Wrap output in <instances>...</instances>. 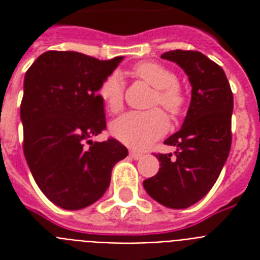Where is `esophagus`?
I'll use <instances>...</instances> for the list:
<instances>
[{
    "label": "esophagus",
    "mask_w": 260,
    "mask_h": 260,
    "mask_svg": "<svg viewBox=\"0 0 260 260\" xmlns=\"http://www.w3.org/2000/svg\"><path fill=\"white\" fill-rule=\"evenodd\" d=\"M131 156L138 160V159H140L143 156V152H140V151L134 150V151H131Z\"/></svg>",
    "instance_id": "obj_1"
}]
</instances>
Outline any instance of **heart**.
I'll list each match as a JSON object with an SVG mask.
<instances>
[{
    "mask_svg": "<svg viewBox=\"0 0 260 260\" xmlns=\"http://www.w3.org/2000/svg\"><path fill=\"white\" fill-rule=\"evenodd\" d=\"M138 78L143 79L155 89L151 106L160 105L171 116H177L185 106V94L177 85V75L160 63L142 62L132 70ZM98 94L110 113H117L124 104V86L117 73L110 74L101 83ZM169 120L160 109L147 112H129L116 118L110 124L114 138L132 148H147L166 134Z\"/></svg>",
    "mask_w": 260,
    "mask_h": 260,
    "instance_id": "1",
    "label": "heart"
}]
</instances>
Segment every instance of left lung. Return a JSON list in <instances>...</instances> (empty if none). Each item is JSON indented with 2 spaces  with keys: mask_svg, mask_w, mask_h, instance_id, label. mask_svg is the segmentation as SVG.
I'll return each mask as SVG.
<instances>
[{
  "mask_svg": "<svg viewBox=\"0 0 260 260\" xmlns=\"http://www.w3.org/2000/svg\"><path fill=\"white\" fill-rule=\"evenodd\" d=\"M163 59L189 77L191 101L182 128L165 140L173 154H158L156 175L143 182L150 197L171 209H185L205 197L230 155L234 94L221 67L198 51L174 50Z\"/></svg>",
  "mask_w": 260,
  "mask_h": 260,
  "instance_id": "1",
  "label": "left lung"
}]
</instances>
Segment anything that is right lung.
<instances>
[{
    "mask_svg": "<svg viewBox=\"0 0 260 260\" xmlns=\"http://www.w3.org/2000/svg\"><path fill=\"white\" fill-rule=\"evenodd\" d=\"M121 60L47 51L26 71L20 108L24 155L40 190L63 209L100 200L113 166L128 155L116 139L91 140L106 128L98 89Z\"/></svg>",
    "mask_w": 260,
    "mask_h": 260,
    "instance_id": "right-lung-1",
    "label": "right lung"
}]
</instances>
